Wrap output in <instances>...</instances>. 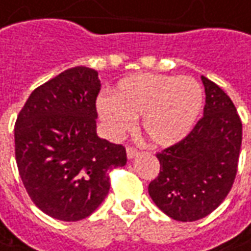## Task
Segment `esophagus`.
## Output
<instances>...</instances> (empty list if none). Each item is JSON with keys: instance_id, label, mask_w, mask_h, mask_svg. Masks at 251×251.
Masks as SVG:
<instances>
[{"instance_id": "1", "label": "esophagus", "mask_w": 251, "mask_h": 251, "mask_svg": "<svg viewBox=\"0 0 251 251\" xmlns=\"http://www.w3.org/2000/svg\"><path fill=\"white\" fill-rule=\"evenodd\" d=\"M139 155V151L133 149V147H127L126 149V157H127V160H133L134 157H137Z\"/></svg>"}]
</instances>
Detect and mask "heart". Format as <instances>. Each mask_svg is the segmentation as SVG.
I'll use <instances>...</instances> for the list:
<instances>
[{
  "mask_svg": "<svg viewBox=\"0 0 251 251\" xmlns=\"http://www.w3.org/2000/svg\"><path fill=\"white\" fill-rule=\"evenodd\" d=\"M203 105V90L187 76L142 74L122 79L112 97L97 100V112L114 137L129 132L140 117V129L155 147L182 142L193 129Z\"/></svg>",
  "mask_w": 251,
  "mask_h": 251,
  "instance_id": "obj_1",
  "label": "heart"
}]
</instances>
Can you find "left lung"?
Returning a JSON list of instances; mask_svg holds the SVG:
<instances>
[{
	"instance_id": "obj_1",
	"label": "left lung",
	"mask_w": 251,
	"mask_h": 251,
	"mask_svg": "<svg viewBox=\"0 0 251 251\" xmlns=\"http://www.w3.org/2000/svg\"><path fill=\"white\" fill-rule=\"evenodd\" d=\"M203 118L182 142L157 154L160 174L149 195L161 211L182 222L201 220L228 196L238 171L242 122L232 100L201 76Z\"/></svg>"
}]
</instances>
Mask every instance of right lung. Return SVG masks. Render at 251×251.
Instances as JSON below:
<instances>
[{
    "instance_id": "add662e5",
    "label": "right lung",
    "mask_w": 251,
    "mask_h": 251,
    "mask_svg": "<svg viewBox=\"0 0 251 251\" xmlns=\"http://www.w3.org/2000/svg\"><path fill=\"white\" fill-rule=\"evenodd\" d=\"M99 72L75 66L37 87L15 124V157L31 201L59 221H80L109 192L125 147L97 134Z\"/></svg>"
}]
</instances>
